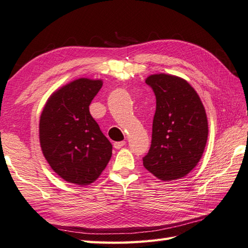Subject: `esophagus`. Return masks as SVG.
Returning a JSON list of instances; mask_svg holds the SVG:
<instances>
[{"label":"esophagus","instance_id":"1","mask_svg":"<svg viewBox=\"0 0 248 248\" xmlns=\"http://www.w3.org/2000/svg\"><path fill=\"white\" fill-rule=\"evenodd\" d=\"M125 145V141H120V142H114L113 143V147L117 148V150H120L121 147H123Z\"/></svg>","mask_w":248,"mask_h":248}]
</instances>
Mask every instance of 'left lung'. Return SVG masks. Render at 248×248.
Segmentation results:
<instances>
[{"label": "left lung", "instance_id": "obj_1", "mask_svg": "<svg viewBox=\"0 0 248 248\" xmlns=\"http://www.w3.org/2000/svg\"><path fill=\"white\" fill-rule=\"evenodd\" d=\"M145 82L156 95V112L143 166L162 181L180 179L197 166L205 151V107L194 88L178 76L153 74Z\"/></svg>", "mask_w": 248, "mask_h": 248}]
</instances>
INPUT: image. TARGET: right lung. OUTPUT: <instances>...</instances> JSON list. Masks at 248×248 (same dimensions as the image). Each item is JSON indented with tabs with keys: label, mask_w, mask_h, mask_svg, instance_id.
<instances>
[{
	"label": "right lung",
	"mask_w": 248,
	"mask_h": 248,
	"mask_svg": "<svg viewBox=\"0 0 248 248\" xmlns=\"http://www.w3.org/2000/svg\"><path fill=\"white\" fill-rule=\"evenodd\" d=\"M102 86V79L71 81L48 97L40 115L43 156L59 177L78 186L94 183L112 155L111 143L89 111Z\"/></svg>",
	"instance_id": "1"
}]
</instances>
